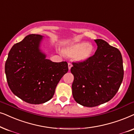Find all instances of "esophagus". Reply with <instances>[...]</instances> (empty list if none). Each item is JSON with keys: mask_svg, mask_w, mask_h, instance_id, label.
Instances as JSON below:
<instances>
[{"mask_svg": "<svg viewBox=\"0 0 134 134\" xmlns=\"http://www.w3.org/2000/svg\"><path fill=\"white\" fill-rule=\"evenodd\" d=\"M72 66V65L71 63H68V69H69V70H70L71 69V67Z\"/></svg>", "mask_w": 134, "mask_h": 134, "instance_id": "esophagus-1", "label": "esophagus"}]
</instances>
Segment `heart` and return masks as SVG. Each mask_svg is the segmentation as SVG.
<instances>
[{
  "label": "heart",
  "instance_id": "heart-1",
  "mask_svg": "<svg viewBox=\"0 0 134 134\" xmlns=\"http://www.w3.org/2000/svg\"><path fill=\"white\" fill-rule=\"evenodd\" d=\"M94 48L87 42L76 43L71 44L64 49V53L70 58H74L77 62H84L92 56Z\"/></svg>",
  "mask_w": 134,
  "mask_h": 134
}]
</instances>
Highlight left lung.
<instances>
[{
  "instance_id": "8db88e82",
  "label": "left lung",
  "mask_w": 134,
  "mask_h": 134,
  "mask_svg": "<svg viewBox=\"0 0 134 134\" xmlns=\"http://www.w3.org/2000/svg\"><path fill=\"white\" fill-rule=\"evenodd\" d=\"M95 54L81 62H73L72 96L80 105L94 107L113 98L124 77L122 57L117 48L102 39L94 40Z\"/></svg>"
}]
</instances>
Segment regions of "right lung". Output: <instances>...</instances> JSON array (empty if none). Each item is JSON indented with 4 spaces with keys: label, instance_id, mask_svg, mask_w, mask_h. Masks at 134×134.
Masks as SVG:
<instances>
[{
    "label": "right lung",
    "instance_id": "add662e5",
    "mask_svg": "<svg viewBox=\"0 0 134 134\" xmlns=\"http://www.w3.org/2000/svg\"><path fill=\"white\" fill-rule=\"evenodd\" d=\"M42 36L29 34L12 47L5 65L12 92L31 104L50 100L56 87L68 71L66 62H52L40 50Z\"/></svg>",
    "mask_w": 134,
    "mask_h": 134
}]
</instances>
